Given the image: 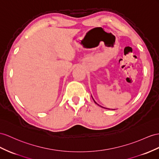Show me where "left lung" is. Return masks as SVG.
Returning <instances> with one entry per match:
<instances>
[{
	"instance_id": "left-lung-1",
	"label": "left lung",
	"mask_w": 159,
	"mask_h": 159,
	"mask_svg": "<svg viewBox=\"0 0 159 159\" xmlns=\"http://www.w3.org/2000/svg\"><path fill=\"white\" fill-rule=\"evenodd\" d=\"M91 97H92V96H91ZM92 98H93V97H92ZM93 101H94V102H95V103L96 104H97V103L95 102V101L94 99H93ZM97 105H99V104H97ZM99 106H100V107H103V108H105V109H107V108H105V107H102V106H101V105H99Z\"/></svg>"
}]
</instances>
